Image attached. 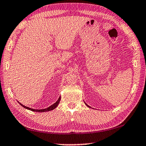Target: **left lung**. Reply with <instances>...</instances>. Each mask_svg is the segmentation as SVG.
I'll return each instance as SVG.
<instances>
[{
	"label": "left lung",
	"mask_w": 146,
	"mask_h": 146,
	"mask_svg": "<svg viewBox=\"0 0 146 146\" xmlns=\"http://www.w3.org/2000/svg\"><path fill=\"white\" fill-rule=\"evenodd\" d=\"M85 104H86L87 105V106H88V107H89V108H90V106H88V105H87V104H86V102H85Z\"/></svg>",
	"instance_id": "obj_1"
}]
</instances>
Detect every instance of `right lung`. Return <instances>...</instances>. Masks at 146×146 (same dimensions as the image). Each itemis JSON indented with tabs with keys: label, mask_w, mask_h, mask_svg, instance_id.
<instances>
[{
	"label": "right lung",
	"mask_w": 146,
	"mask_h": 146,
	"mask_svg": "<svg viewBox=\"0 0 146 146\" xmlns=\"http://www.w3.org/2000/svg\"><path fill=\"white\" fill-rule=\"evenodd\" d=\"M60 100V97L58 98V100H57V102H55L54 104L51 105L50 106H49L48 108H45V109H42V110H35V109H33V108H29V107H27L25 106H24V105H23L22 104H21V103L19 102L20 105L21 106H23V108H25L27 109V110H31L33 111H36V112H45V111H51V110H54L56 107H57L58 106V104H59V102Z\"/></svg>",
	"instance_id": "1"
}]
</instances>
